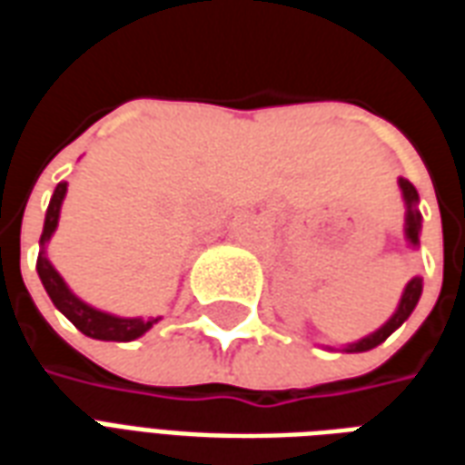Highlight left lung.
I'll return each instance as SVG.
<instances>
[{
    "instance_id": "obj_1",
    "label": "left lung",
    "mask_w": 465,
    "mask_h": 465,
    "mask_svg": "<svg viewBox=\"0 0 465 465\" xmlns=\"http://www.w3.org/2000/svg\"><path fill=\"white\" fill-rule=\"evenodd\" d=\"M401 189H403V199H406V203H409V219H406V236L411 239V243H419V229H420V213L413 209V203L419 202V192H416V186L411 182H406V179H401ZM420 289H423V279L420 276H416V279H411L409 286H406V292H403V296H401V303H399V312L391 316V322L386 323V326H381L379 331L371 333V336H366V339H361L359 343H353V346H349L346 351H369L373 349V346H379V343H383L386 339H389L391 333L399 329L401 323L406 322L411 316V312L416 309V303H419L420 299Z\"/></svg>"
}]
</instances>
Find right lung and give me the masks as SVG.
Returning a JSON list of instances; mask_svg holds the SVG:
<instances>
[{
    "mask_svg": "<svg viewBox=\"0 0 465 465\" xmlns=\"http://www.w3.org/2000/svg\"><path fill=\"white\" fill-rule=\"evenodd\" d=\"M66 193V183L62 182L54 189V196L49 202V209H46L45 219V232H42V239L39 242L46 243L49 236L54 233L56 219H59V206H62V199ZM36 272H39V279L45 283L49 299L54 302V306L59 312L64 313L69 322L74 323L79 331L89 336V339H99V341H132V339H139L142 333H146L153 326L156 319H116V316H109V313H102L86 306L84 302H79L74 293L66 289V283L62 282V276L52 269V263L46 262L45 253H39L36 259Z\"/></svg>",
    "mask_w": 465,
    "mask_h": 465,
    "instance_id": "add662e5",
    "label": "right lung"
}]
</instances>
